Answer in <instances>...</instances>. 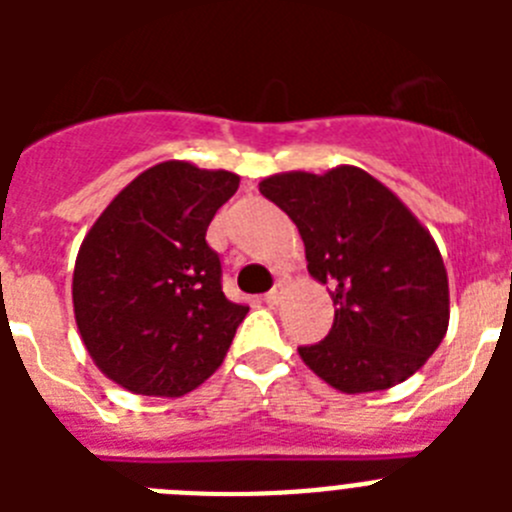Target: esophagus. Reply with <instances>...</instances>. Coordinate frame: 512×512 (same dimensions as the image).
I'll return each instance as SVG.
<instances>
[{"instance_id":"34e87169","label":"esophagus","mask_w":512,"mask_h":512,"mask_svg":"<svg viewBox=\"0 0 512 512\" xmlns=\"http://www.w3.org/2000/svg\"><path fill=\"white\" fill-rule=\"evenodd\" d=\"M284 295H287V289H284V284H277V287L271 289V292H266L264 295V302L266 305H282V300H284Z\"/></svg>"}]
</instances>
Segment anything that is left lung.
<instances>
[{"label": "left lung", "instance_id": "1", "mask_svg": "<svg viewBox=\"0 0 512 512\" xmlns=\"http://www.w3.org/2000/svg\"><path fill=\"white\" fill-rule=\"evenodd\" d=\"M259 192L297 225L307 271L336 305L325 341L297 348L302 361L346 395L413 377L449 328V277L428 228L359 166L284 171Z\"/></svg>", "mask_w": 512, "mask_h": 512}]
</instances>
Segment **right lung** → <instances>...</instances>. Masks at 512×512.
Instances as JSON below:
<instances>
[{
	"label": "right lung",
	"mask_w": 512,
	"mask_h": 512,
	"mask_svg": "<svg viewBox=\"0 0 512 512\" xmlns=\"http://www.w3.org/2000/svg\"><path fill=\"white\" fill-rule=\"evenodd\" d=\"M241 176L164 161L104 207L74 266V318L99 372L133 395L182 397L223 364L248 307L220 287L212 217Z\"/></svg>",
	"instance_id": "add662e5"
}]
</instances>
